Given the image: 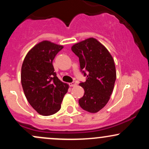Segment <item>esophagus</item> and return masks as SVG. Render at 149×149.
Returning <instances> with one entry per match:
<instances>
[{
    "instance_id": "34e87169",
    "label": "esophagus",
    "mask_w": 149,
    "mask_h": 149,
    "mask_svg": "<svg viewBox=\"0 0 149 149\" xmlns=\"http://www.w3.org/2000/svg\"><path fill=\"white\" fill-rule=\"evenodd\" d=\"M69 85H70V87H74L76 85V82H72V83H69Z\"/></svg>"
}]
</instances>
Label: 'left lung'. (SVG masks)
Returning <instances> with one entry per match:
<instances>
[{
  "instance_id": "1",
  "label": "left lung",
  "mask_w": 149,
  "mask_h": 149,
  "mask_svg": "<svg viewBox=\"0 0 149 149\" xmlns=\"http://www.w3.org/2000/svg\"><path fill=\"white\" fill-rule=\"evenodd\" d=\"M71 50L79 58L80 70L86 81L80 83L84 95L78 102L83 110L90 113L100 111L108 103L116 79V66L109 50L94 38L74 44Z\"/></svg>"
}]
</instances>
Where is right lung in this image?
<instances>
[{"mask_svg":"<svg viewBox=\"0 0 149 149\" xmlns=\"http://www.w3.org/2000/svg\"><path fill=\"white\" fill-rule=\"evenodd\" d=\"M63 47L43 40L29 51L22 64L21 82L26 98L42 116L59 111L69 89V85L57 78L52 65L56 54Z\"/></svg>","mask_w":149,"mask_h":149,"instance_id":"1","label":"right lung"}]
</instances>
